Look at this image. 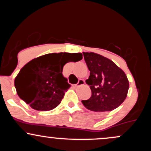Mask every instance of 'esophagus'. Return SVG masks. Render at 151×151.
Returning a JSON list of instances; mask_svg holds the SVG:
<instances>
[{
    "label": "esophagus",
    "mask_w": 151,
    "mask_h": 151,
    "mask_svg": "<svg viewBox=\"0 0 151 151\" xmlns=\"http://www.w3.org/2000/svg\"><path fill=\"white\" fill-rule=\"evenodd\" d=\"M85 84V81H84V79H79V81H78V83L77 84H76L75 86L76 87H78V86H82L84 85V84Z\"/></svg>",
    "instance_id": "34e87169"
}]
</instances>
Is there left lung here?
I'll return each mask as SVG.
<instances>
[{"label": "left lung", "instance_id": "left-lung-1", "mask_svg": "<svg viewBox=\"0 0 151 151\" xmlns=\"http://www.w3.org/2000/svg\"><path fill=\"white\" fill-rule=\"evenodd\" d=\"M90 71L86 83L91 96L81 101L93 111H111L119 107L127 96L129 81L125 72L109 59L94 52H83Z\"/></svg>", "mask_w": 151, "mask_h": 151}]
</instances>
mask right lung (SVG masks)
<instances>
[{
	"label": "right lung",
	"mask_w": 151,
	"mask_h": 151,
	"mask_svg": "<svg viewBox=\"0 0 151 151\" xmlns=\"http://www.w3.org/2000/svg\"><path fill=\"white\" fill-rule=\"evenodd\" d=\"M82 59L81 53H51L27 63L15 79L18 95L31 108L50 111L60 104L70 87L62 75L63 67L70 61Z\"/></svg>",
	"instance_id": "right-lung-1"
}]
</instances>
